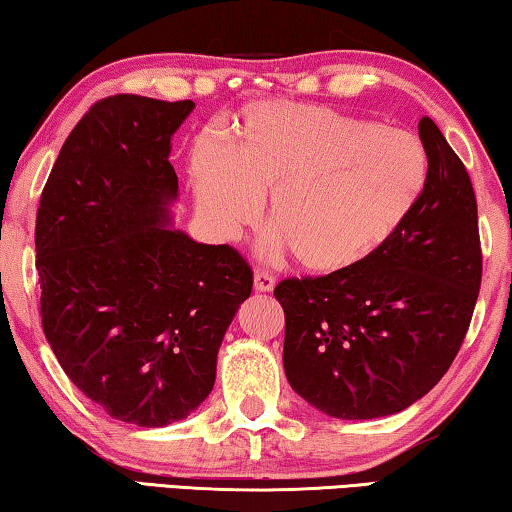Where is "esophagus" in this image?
I'll return each mask as SVG.
<instances>
[{"label":"esophagus","instance_id":"34e87169","mask_svg":"<svg viewBox=\"0 0 512 512\" xmlns=\"http://www.w3.org/2000/svg\"><path fill=\"white\" fill-rule=\"evenodd\" d=\"M272 288H274V277H272V274L256 270V274H254V290H256V293H270Z\"/></svg>","mask_w":512,"mask_h":512}]
</instances>
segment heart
Here are the masks:
<instances>
[{"label":"heart","mask_w":512,"mask_h":512,"mask_svg":"<svg viewBox=\"0 0 512 512\" xmlns=\"http://www.w3.org/2000/svg\"><path fill=\"white\" fill-rule=\"evenodd\" d=\"M428 160L407 130L334 109L267 102L242 114L226 160L194 157L201 217L224 238L270 196V224L313 274L343 272L396 233L426 185Z\"/></svg>","instance_id":"1"}]
</instances>
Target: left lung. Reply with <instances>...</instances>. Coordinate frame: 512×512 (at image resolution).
I'll return each mask as SVG.
<instances>
[{"instance_id": "left-lung-1", "label": "left lung", "mask_w": 512, "mask_h": 512, "mask_svg": "<svg viewBox=\"0 0 512 512\" xmlns=\"http://www.w3.org/2000/svg\"><path fill=\"white\" fill-rule=\"evenodd\" d=\"M419 137L426 185L387 245L350 270L274 288L290 387L334 419L398 414L426 396L458 355L478 300L474 187L428 116Z\"/></svg>"}]
</instances>
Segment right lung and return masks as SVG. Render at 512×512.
<instances>
[{"label":"right lung","instance_id":"1","mask_svg":"<svg viewBox=\"0 0 512 512\" xmlns=\"http://www.w3.org/2000/svg\"><path fill=\"white\" fill-rule=\"evenodd\" d=\"M192 109L125 93L96 102L61 146L36 215L47 343L86 398L141 428L208 398L254 283L238 251L171 222V137Z\"/></svg>","mask_w":512,"mask_h":512}]
</instances>
